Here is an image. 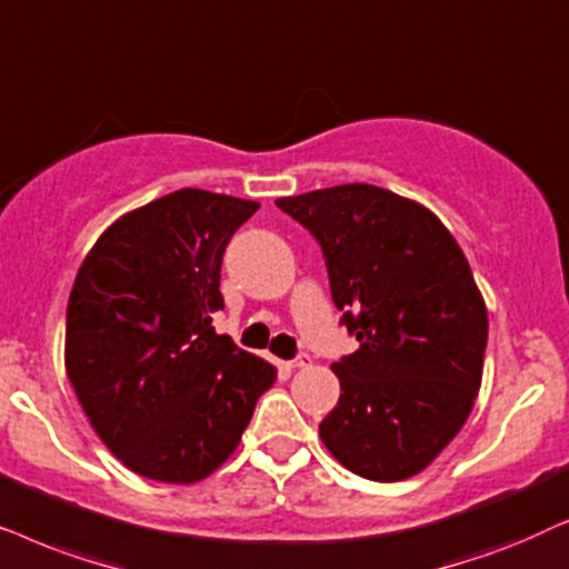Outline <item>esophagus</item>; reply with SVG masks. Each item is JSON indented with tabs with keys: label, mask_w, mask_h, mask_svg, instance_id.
Returning <instances> with one entry per match:
<instances>
[{
	"label": "esophagus",
	"mask_w": 569,
	"mask_h": 569,
	"mask_svg": "<svg viewBox=\"0 0 569 569\" xmlns=\"http://www.w3.org/2000/svg\"><path fill=\"white\" fill-rule=\"evenodd\" d=\"M309 361H312V359H309V353H299V356H297V359H293V361H291V367H293V369L309 367Z\"/></svg>",
	"instance_id": "obj_1"
}]
</instances>
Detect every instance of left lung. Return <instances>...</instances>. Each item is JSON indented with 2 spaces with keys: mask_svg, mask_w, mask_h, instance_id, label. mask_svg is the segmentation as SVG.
Masks as SVG:
<instances>
[{
  "mask_svg": "<svg viewBox=\"0 0 569 569\" xmlns=\"http://www.w3.org/2000/svg\"><path fill=\"white\" fill-rule=\"evenodd\" d=\"M322 247L340 322L359 340L332 363L338 406L320 423L348 471L403 481L471 413L487 351V305L452 233L419 202L375 184L280 197Z\"/></svg>",
  "mask_w": 569,
  "mask_h": 569,
  "instance_id": "left-lung-1",
  "label": "left lung"
}]
</instances>
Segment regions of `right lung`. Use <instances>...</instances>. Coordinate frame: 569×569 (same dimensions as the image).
Wrapping results in <instances>:
<instances>
[{"label":"right lung","mask_w":569,"mask_h":569,"mask_svg":"<svg viewBox=\"0 0 569 569\" xmlns=\"http://www.w3.org/2000/svg\"><path fill=\"white\" fill-rule=\"evenodd\" d=\"M257 208L206 189L158 197L111 223L74 278L67 377L106 448L146 479L213 473L276 382L213 328L226 244Z\"/></svg>","instance_id":"add662e5"}]
</instances>
